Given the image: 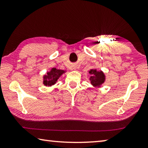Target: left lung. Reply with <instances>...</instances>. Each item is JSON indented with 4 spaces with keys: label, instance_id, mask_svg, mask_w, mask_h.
Here are the masks:
<instances>
[{
    "label": "left lung",
    "instance_id": "obj_1",
    "mask_svg": "<svg viewBox=\"0 0 148 148\" xmlns=\"http://www.w3.org/2000/svg\"><path fill=\"white\" fill-rule=\"evenodd\" d=\"M89 73L91 75L90 81L92 86L100 87L105 81V75L102 71H97L96 69L90 70Z\"/></svg>",
    "mask_w": 148,
    "mask_h": 148
}]
</instances>
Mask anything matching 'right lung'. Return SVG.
<instances>
[{
  "label": "right lung",
  "mask_w": 148,
  "mask_h": 148,
  "mask_svg": "<svg viewBox=\"0 0 148 148\" xmlns=\"http://www.w3.org/2000/svg\"><path fill=\"white\" fill-rule=\"evenodd\" d=\"M64 71L56 69V68L51 69V71L47 72L44 76L43 84L46 86H51L56 83L57 79L62 74L64 73Z\"/></svg>",
  "instance_id": "1"
}]
</instances>
